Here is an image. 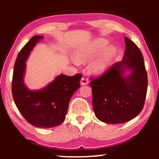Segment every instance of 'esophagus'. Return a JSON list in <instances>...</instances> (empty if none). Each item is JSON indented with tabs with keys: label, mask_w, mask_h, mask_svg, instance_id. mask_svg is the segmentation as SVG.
I'll list each match as a JSON object with an SVG mask.
<instances>
[{
	"label": "esophagus",
	"mask_w": 159,
	"mask_h": 159,
	"mask_svg": "<svg viewBox=\"0 0 159 159\" xmlns=\"http://www.w3.org/2000/svg\"><path fill=\"white\" fill-rule=\"evenodd\" d=\"M88 79L86 77H82L81 80H80V84L81 85H87L88 83Z\"/></svg>",
	"instance_id": "1"
}]
</instances>
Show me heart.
I'll return each instance as SVG.
<instances>
[{"label": "heart", "mask_w": 159, "mask_h": 159, "mask_svg": "<svg viewBox=\"0 0 159 159\" xmlns=\"http://www.w3.org/2000/svg\"><path fill=\"white\" fill-rule=\"evenodd\" d=\"M107 44L108 42L106 40L103 39H96L90 44L77 50L75 53V59L78 62H85L92 60L104 49ZM115 53L116 48L112 45L105 48L92 64V71L96 74H101L104 72L114 57Z\"/></svg>", "instance_id": "heart-1"}]
</instances>
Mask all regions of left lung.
I'll return each mask as SVG.
<instances>
[{"mask_svg":"<svg viewBox=\"0 0 159 159\" xmlns=\"http://www.w3.org/2000/svg\"><path fill=\"white\" fill-rule=\"evenodd\" d=\"M125 43L123 60L99 76L90 78L94 111L106 123L117 124L133 119L142 111L146 99L148 80L143 55L127 37ZM127 69L131 74L123 77Z\"/></svg>","mask_w":159,"mask_h":159,"instance_id":"8db88e82","label":"left lung"}]
</instances>
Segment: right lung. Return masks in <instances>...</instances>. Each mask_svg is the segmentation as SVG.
<instances>
[{
    "mask_svg": "<svg viewBox=\"0 0 159 159\" xmlns=\"http://www.w3.org/2000/svg\"><path fill=\"white\" fill-rule=\"evenodd\" d=\"M43 37H32L19 52L13 71L12 93L16 106L26 121L38 128H49L60 125L65 120L69 101L80 87L82 75H59L43 89L29 90L23 80L25 62Z\"/></svg>",
    "mask_w": 159,
    "mask_h": 159,
    "instance_id": "obj_1",
    "label": "right lung"
}]
</instances>
